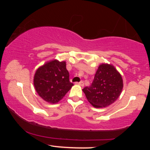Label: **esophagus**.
Listing matches in <instances>:
<instances>
[{
  "mask_svg": "<svg viewBox=\"0 0 150 150\" xmlns=\"http://www.w3.org/2000/svg\"><path fill=\"white\" fill-rule=\"evenodd\" d=\"M76 85H80V86H82V87H83L84 86V82H83V81H81V82H76Z\"/></svg>",
  "mask_w": 150,
  "mask_h": 150,
  "instance_id": "esophagus-1",
  "label": "esophagus"
}]
</instances>
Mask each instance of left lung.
<instances>
[{"instance_id":"1","label":"left lung","mask_w":150,"mask_h":150,"mask_svg":"<svg viewBox=\"0 0 150 150\" xmlns=\"http://www.w3.org/2000/svg\"><path fill=\"white\" fill-rule=\"evenodd\" d=\"M123 87V79L115 67L102 63L96 72L92 85L85 87L82 91L94 107L104 108L116 101Z\"/></svg>"}]
</instances>
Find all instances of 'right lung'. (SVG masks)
Here are the masks:
<instances>
[{"label":"right lung","instance_id":"add662e5","mask_svg":"<svg viewBox=\"0 0 150 150\" xmlns=\"http://www.w3.org/2000/svg\"><path fill=\"white\" fill-rule=\"evenodd\" d=\"M36 91L44 101L56 104L71 89L66 63L53 60L37 70L34 77Z\"/></svg>","mask_w":150,"mask_h":150}]
</instances>
